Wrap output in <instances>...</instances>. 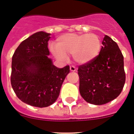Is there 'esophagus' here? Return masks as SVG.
Here are the masks:
<instances>
[{"label": "esophagus", "instance_id": "34e87169", "mask_svg": "<svg viewBox=\"0 0 134 134\" xmlns=\"http://www.w3.org/2000/svg\"><path fill=\"white\" fill-rule=\"evenodd\" d=\"M70 70L71 72H75L76 67L74 66H70Z\"/></svg>", "mask_w": 134, "mask_h": 134}]
</instances>
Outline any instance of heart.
<instances>
[{
	"mask_svg": "<svg viewBox=\"0 0 134 134\" xmlns=\"http://www.w3.org/2000/svg\"><path fill=\"white\" fill-rule=\"evenodd\" d=\"M101 42L98 35L93 34H66L58 38L56 47L51 50L56 58L66 59L73 55L76 62L85 64L96 58L100 53Z\"/></svg>",
	"mask_w": 134,
	"mask_h": 134,
	"instance_id": "b5f03b06",
	"label": "heart"
}]
</instances>
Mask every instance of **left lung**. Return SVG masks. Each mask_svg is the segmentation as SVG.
Here are the masks:
<instances>
[{
    "mask_svg": "<svg viewBox=\"0 0 134 134\" xmlns=\"http://www.w3.org/2000/svg\"><path fill=\"white\" fill-rule=\"evenodd\" d=\"M102 44L97 57L78 69L80 95L87 103L96 105L118 97L125 81L124 56L118 45L107 35Z\"/></svg>",
    "mask_w": 134,
    "mask_h": 134,
    "instance_id": "obj_1",
    "label": "left lung"
}]
</instances>
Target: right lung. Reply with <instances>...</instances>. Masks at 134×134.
I'll list each match as a JSON object with an SVG mask.
<instances>
[{
	"label": "right lung",
	"instance_id": "add662e5",
	"mask_svg": "<svg viewBox=\"0 0 134 134\" xmlns=\"http://www.w3.org/2000/svg\"><path fill=\"white\" fill-rule=\"evenodd\" d=\"M50 34L37 32L20 43L12 58L10 82L17 97L37 107L54 103L70 66L57 68L48 58Z\"/></svg>",
	"mask_w": 134,
	"mask_h": 134
}]
</instances>
